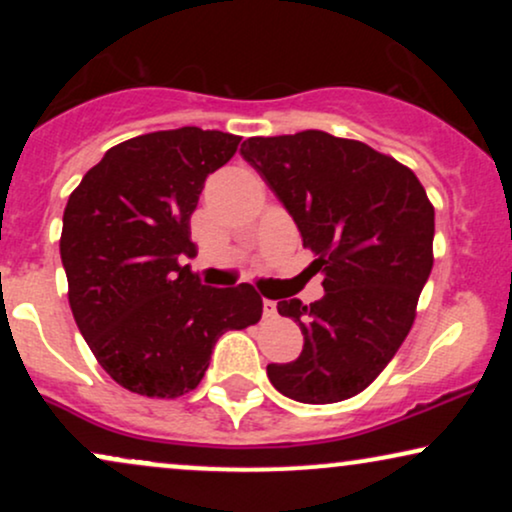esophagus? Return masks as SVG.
Here are the masks:
<instances>
[{"label":"esophagus","mask_w":512,"mask_h":512,"mask_svg":"<svg viewBox=\"0 0 512 512\" xmlns=\"http://www.w3.org/2000/svg\"><path fill=\"white\" fill-rule=\"evenodd\" d=\"M262 313H264V317H274L276 315V303L269 301V298H264Z\"/></svg>","instance_id":"obj_1"}]
</instances>
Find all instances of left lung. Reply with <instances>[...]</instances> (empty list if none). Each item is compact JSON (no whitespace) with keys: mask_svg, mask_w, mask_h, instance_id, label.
<instances>
[{"mask_svg":"<svg viewBox=\"0 0 512 512\" xmlns=\"http://www.w3.org/2000/svg\"><path fill=\"white\" fill-rule=\"evenodd\" d=\"M240 154L269 182L325 272L320 301L276 303L303 332L291 363H269L281 395L342 402L383 373L414 325L433 267L436 211L414 170L356 139L305 129L250 137Z\"/></svg>","mask_w":512,"mask_h":512,"instance_id":"left-lung-1","label":"left lung"}]
</instances>
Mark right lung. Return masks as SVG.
<instances>
[{
    "label": "right lung",
    "mask_w": 512,
    "mask_h": 512,
    "mask_svg": "<svg viewBox=\"0 0 512 512\" xmlns=\"http://www.w3.org/2000/svg\"><path fill=\"white\" fill-rule=\"evenodd\" d=\"M240 137L180 127L105 151L69 195L60 255L69 308L105 373L129 392L175 399L202 383L228 330L262 317L250 284L209 289L180 255H195L190 216L204 180Z\"/></svg>",
    "instance_id": "add662e5"
}]
</instances>
